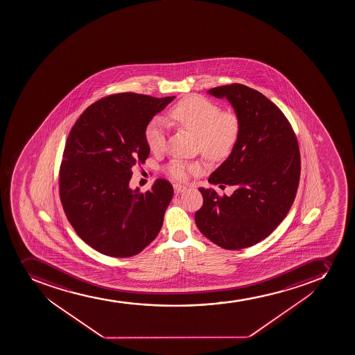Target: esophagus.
Returning <instances> with one entry per match:
<instances>
[{"label":"esophagus","instance_id":"34e87169","mask_svg":"<svg viewBox=\"0 0 355 355\" xmlns=\"http://www.w3.org/2000/svg\"><path fill=\"white\" fill-rule=\"evenodd\" d=\"M173 189H175V192L177 194L183 193V192H185V191L187 190V187L180 185V184H175V185H173Z\"/></svg>","mask_w":355,"mask_h":355}]
</instances>
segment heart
Instances as JSON below:
<instances>
[{"label":"heart","instance_id":"1","mask_svg":"<svg viewBox=\"0 0 355 355\" xmlns=\"http://www.w3.org/2000/svg\"><path fill=\"white\" fill-rule=\"evenodd\" d=\"M171 116L185 130L199 137L201 150L211 157H222L232 150L239 139L241 123L232 112H222L221 109L207 99L192 96L183 99L172 109ZM166 123L162 116H155L146 130V140L151 151L164 148ZM197 165L183 161H173L168 165V175L175 180H183Z\"/></svg>","mask_w":355,"mask_h":355}]
</instances>
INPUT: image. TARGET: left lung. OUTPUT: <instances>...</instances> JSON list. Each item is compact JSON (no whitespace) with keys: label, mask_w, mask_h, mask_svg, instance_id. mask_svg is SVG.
I'll return each instance as SVG.
<instances>
[{"label":"left lung","mask_w":355,"mask_h":355,"mask_svg":"<svg viewBox=\"0 0 355 355\" xmlns=\"http://www.w3.org/2000/svg\"><path fill=\"white\" fill-rule=\"evenodd\" d=\"M207 94L227 99L241 123L232 153L208 178L235 191L220 197L200 187L204 204L194 218L216 245L244 249L266 239L291 209L301 172L299 144L284 113L257 90L235 83Z\"/></svg>","instance_id":"8db88e82"}]
</instances>
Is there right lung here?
<instances>
[{
  "instance_id": "right-lung-1",
  "label": "right lung",
  "mask_w": 355,
  "mask_h": 355,
  "mask_svg": "<svg viewBox=\"0 0 355 355\" xmlns=\"http://www.w3.org/2000/svg\"><path fill=\"white\" fill-rule=\"evenodd\" d=\"M175 98L132 92L89 106L71 128L60 168V198L75 232L96 251L127 258L161 230L173 189L156 180L141 194L130 189L132 168L150 153L146 130Z\"/></svg>"
}]
</instances>
